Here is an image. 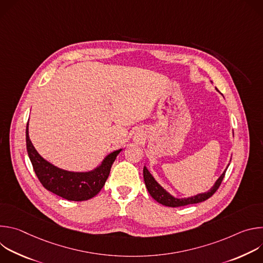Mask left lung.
I'll return each instance as SVG.
<instances>
[{
    "instance_id": "1",
    "label": "left lung",
    "mask_w": 263,
    "mask_h": 263,
    "mask_svg": "<svg viewBox=\"0 0 263 263\" xmlns=\"http://www.w3.org/2000/svg\"><path fill=\"white\" fill-rule=\"evenodd\" d=\"M227 168L224 170V172L220 175V177L217 179V181L215 182V184L213 185V187L209 192H207L205 194H201V195L195 196V197H192V198H186V199H176V198L172 197L167 192H165L162 189V187L155 181L153 176L149 174V172L146 170L145 166L143 167V179H144L145 187H146L148 194L151 195V197L154 200H156L158 203H160V204H162L164 206L181 207V206H186V205H190V204L201 203V202L206 201L210 197H212L213 194L218 190V187L220 186V184L222 182V179L224 177V174H226Z\"/></svg>"
}]
</instances>
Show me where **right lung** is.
Masks as SVG:
<instances>
[{"mask_svg": "<svg viewBox=\"0 0 263 263\" xmlns=\"http://www.w3.org/2000/svg\"><path fill=\"white\" fill-rule=\"evenodd\" d=\"M27 152L33 170L42 185L49 192L68 201H86L97 196L109 176L112 163L122 149L112 152L92 172L72 173L60 170L46 161L33 146L26 129Z\"/></svg>", "mask_w": 263, "mask_h": 263, "instance_id": "1", "label": "right lung"}]
</instances>
